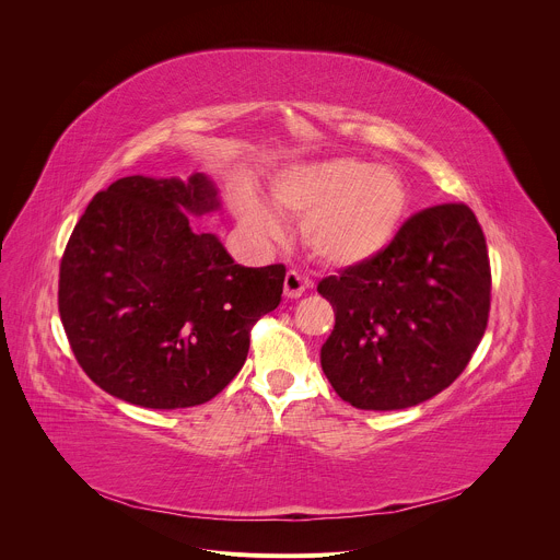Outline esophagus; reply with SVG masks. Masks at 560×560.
Masks as SVG:
<instances>
[{
	"mask_svg": "<svg viewBox=\"0 0 560 560\" xmlns=\"http://www.w3.org/2000/svg\"><path fill=\"white\" fill-rule=\"evenodd\" d=\"M305 285H307V281L296 270H290L283 279V294L288 299H299L305 292Z\"/></svg>",
	"mask_w": 560,
	"mask_h": 560,
	"instance_id": "esophagus-1",
	"label": "esophagus"
}]
</instances>
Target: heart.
<instances>
[{
  "label": "heart",
  "mask_w": 560,
  "mask_h": 560,
  "mask_svg": "<svg viewBox=\"0 0 560 560\" xmlns=\"http://www.w3.org/2000/svg\"><path fill=\"white\" fill-rule=\"evenodd\" d=\"M272 203L283 214L303 217L305 248L328 266L352 268L378 257L401 230L410 192L389 166H372L357 156H332L279 173ZM238 219L261 242L283 236L281 217L259 197L244 192Z\"/></svg>",
  "instance_id": "b5f03b06"
}]
</instances>
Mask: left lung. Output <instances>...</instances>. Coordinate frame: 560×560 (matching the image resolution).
<instances>
[{
	"instance_id": "left-lung-1",
	"label": "left lung",
	"mask_w": 560,
	"mask_h": 560,
	"mask_svg": "<svg viewBox=\"0 0 560 560\" xmlns=\"http://www.w3.org/2000/svg\"><path fill=\"white\" fill-rule=\"evenodd\" d=\"M316 290L335 307L322 368L343 401L381 412L419 406L465 370L486 335L483 230L463 203L432 206L378 257Z\"/></svg>"
}]
</instances>
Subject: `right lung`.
I'll return each instance as SVG.
<instances>
[{
    "label": "right lung",
    "instance_id": "obj_1",
    "mask_svg": "<svg viewBox=\"0 0 560 560\" xmlns=\"http://www.w3.org/2000/svg\"><path fill=\"white\" fill-rule=\"evenodd\" d=\"M221 208L195 173L124 177L97 192L59 268V316L84 372L126 404L201 406L242 370L250 328L272 312L285 268L234 264L190 217Z\"/></svg>",
    "mask_w": 560,
    "mask_h": 560
}]
</instances>
